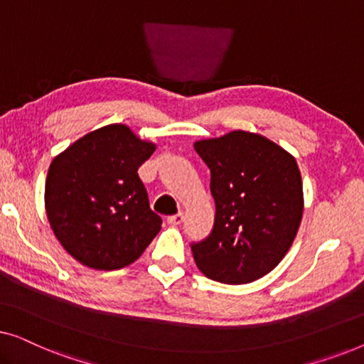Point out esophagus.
I'll list each match as a JSON object with an SVG mask.
<instances>
[{"label": "esophagus", "mask_w": 364, "mask_h": 364, "mask_svg": "<svg viewBox=\"0 0 364 364\" xmlns=\"http://www.w3.org/2000/svg\"><path fill=\"white\" fill-rule=\"evenodd\" d=\"M167 222L171 223V225H181V223L183 222V213H177V215L168 217Z\"/></svg>", "instance_id": "34e87169"}]
</instances>
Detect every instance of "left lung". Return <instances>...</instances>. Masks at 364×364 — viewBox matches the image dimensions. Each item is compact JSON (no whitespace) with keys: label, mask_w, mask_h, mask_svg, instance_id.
Masks as SVG:
<instances>
[{"label":"left lung","mask_w":364,"mask_h":364,"mask_svg":"<svg viewBox=\"0 0 364 364\" xmlns=\"http://www.w3.org/2000/svg\"><path fill=\"white\" fill-rule=\"evenodd\" d=\"M193 149L210 168L215 220L192 243L198 270L227 285L255 282L290 250L303 215L301 173L291 154L260 134L232 131Z\"/></svg>","instance_id":"left-lung-1"}]
</instances>
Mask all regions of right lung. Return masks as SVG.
Segmentation results:
<instances>
[{"label":"right lung","instance_id":"right-lung-1","mask_svg":"<svg viewBox=\"0 0 364 364\" xmlns=\"http://www.w3.org/2000/svg\"><path fill=\"white\" fill-rule=\"evenodd\" d=\"M156 151L124 124L86 134L53 159L44 188L49 225L69 255L96 270H119L161 230L139 167Z\"/></svg>","mask_w":364,"mask_h":364}]
</instances>
